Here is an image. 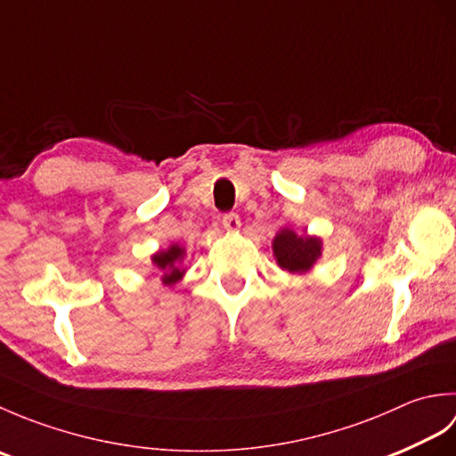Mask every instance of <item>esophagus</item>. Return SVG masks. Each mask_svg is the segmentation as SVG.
I'll use <instances>...</instances> for the list:
<instances>
[{
    "mask_svg": "<svg viewBox=\"0 0 456 456\" xmlns=\"http://www.w3.org/2000/svg\"><path fill=\"white\" fill-rule=\"evenodd\" d=\"M221 223H223V227H225L227 231H237L239 225H240V219H239L237 213L229 211V213H223Z\"/></svg>",
    "mask_w": 456,
    "mask_h": 456,
    "instance_id": "34e87169",
    "label": "esophagus"
}]
</instances>
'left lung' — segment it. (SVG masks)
<instances>
[{
    "label": "left lung",
    "instance_id": "1",
    "mask_svg": "<svg viewBox=\"0 0 456 456\" xmlns=\"http://www.w3.org/2000/svg\"><path fill=\"white\" fill-rule=\"evenodd\" d=\"M274 255L278 265L288 273H305L322 255V243L315 237H297L294 231L282 229L274 239Z\"/></svg>",
    "mask_w": 456,
    "mask_h": 456
}]
</instances>
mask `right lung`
I'll return each mask as SVG.
<instances>
[{
    "label": "right lung",
    "mask_w": 456,
    "mask_h": 456,
    "mask_svg": "<svg viewBox=\"0 0 456 456\" xmlns=\"http://www.w3.org/2000/svg\"><path fill=\"white\" fill-rule=\"evenodd\" d=\"M182 255H183V250L178 245H172L168 250H162V253L152 256V263L157 265L164 273V276H162V282L164 284L170 286L174 282H178V280L182 278L183 270H180L176 266L180 263Z\"/></svg>",
    "instance_id": "1"
}]
</instances>
